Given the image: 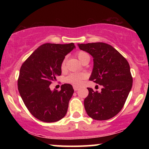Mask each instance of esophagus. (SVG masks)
Here are the masks:
<instances>
[{"label": "esophagus", "instance_id": "34e87169", "mask_svg": "<svg viewBox=\"0 0 149 149\" xmlns=\"http://www.w3.org/2000/svg\"><path fill=\"white\" fill-rule=\"evenodd\" d=\"M79 87H77V86H73V90H75V91H77V90H79Z\"/></svg>", "mask_w": 149, "mask_h": 149}]
</instances>
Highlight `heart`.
I'll return each mask as SVG.
<instances>
[{
	"label": "heart",
	"mask_w": 149,
	"mask_h": 149,
	"mask_svg": "<svg viewBox=\"0 0 149 149\" xmlns=\"http://www.w3.org/2000/svg\"><path fill=\"white\" fill-rule=\"evenodd\" d=\"M77 57L78 59H79L80 62H82L85 58L89 57L88 54H87L85 52H79L77 54ZM61 69H64L65 68V61H63V62L61 63ZM86 78V75L83 73H71L66 78V83H70V84H72L73 85H79L82 83V82L85 80V78Z\"/></svg>",
	"instance_id": "b5f03b06"
}]
</instances>
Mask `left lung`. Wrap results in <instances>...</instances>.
<instances>
[{
    "label": "left lung",
    "instance_id": "left-lung-1",
    "mask_svg": "<svg viewBox=\"0 0 149 149\" xmlns=\"http://www.w3.org/2000/svg\"><path fill=\"white\" fill-rule=\"evenodd\" d=\"M78 46L93 57V69L89 79L103 86L100 92L88 88L85 111L97 120L111 118L123 109L132 86L129 63L113 47L104 42L78 43Z\"/></svg>",
    "mask_w": 149,
    "mask_h": 149
}]
</instances>
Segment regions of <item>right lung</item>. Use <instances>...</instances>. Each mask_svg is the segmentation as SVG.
Instances as JSON below:
<instances>
[{"mask_svg": "<svg viewBox=\"0 0 149 149\" xmlns=\"http://www.w3.org/2000/svg\"><path fill=\"white\" fill-rule=\"evenodd\" d=\"M76 48L69 44L45 43L40 45L22 65L18 90L31 113L42 122L53 123L64 117L72 97V85L64 84L61 90H51L49 85L61 74L65 56Z\"/></svg>", "mask_w": 149, "mask_h": 149, "instance_id": "obj_1", "label": "right lung"}]
</instances>
